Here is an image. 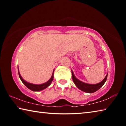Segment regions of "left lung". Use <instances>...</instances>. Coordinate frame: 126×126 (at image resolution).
<instances>
[{"mask_svg": "<svg viewBox=\"0 0 126 126\" xmlns=\"http://www.w3.org/2000/svg\"><path fill=\"white\" fill-rule=\"evenodd\" d=\"M72 79H73L74 84H76V86L77 87V88L80 89V90L85 92L92 93H94L95 92L98 90L99 88H101V87L103 86L104 83L106 82L107 78L108 73L107 74L106 76L105 77L104 79L101 82L99 83L95 84H87L85 83L84 82H82L78 80L77 78H76L74 76L73 72L72 71Z\"/></svg>", "mask_w": 126, "mask_h": 126, "instance_id": "left-lung-1", "label": "left lung"}]
</instances>
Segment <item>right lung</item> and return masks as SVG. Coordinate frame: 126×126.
Listing matches in <instances>:
<instances>
[{
	"instance_id": "add662e5",
	"label": "right lung",
	"mask_w": 126,
	"mask_h": 126,
	"mask_svg": "<svg viewBox=\"0 0 126 126\" xmlns=\"http://www.w3.org/2000/svg\"><path fill=\"white\" fill-rule=\"evenodd\" d=\"M18 73H19V78L21 79V80H22V82L23 83V84H24L25 86L27 87V88H28L29 89H31V90L33 91H40L43 90V89L47 88V87L51 84V82H52V80L53 79V73H54V71L53 72L52 76L50 78V79L48 81H47L46 83H45L41 84H34L30 83H28V82H27L26 81H25L22 78V77H21L20 74L19 73V71H18Z\"/></svg>"
}]
</instances>
